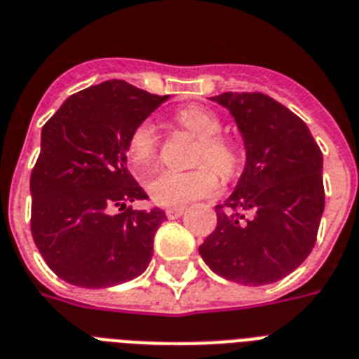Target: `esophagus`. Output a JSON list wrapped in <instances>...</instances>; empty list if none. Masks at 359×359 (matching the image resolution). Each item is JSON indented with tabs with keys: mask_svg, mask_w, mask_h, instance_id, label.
<instances>
[{
	"mask_svg": "<svg viewBox=\"0 0 359 359\" xmlns=\"http://www.w3.org/2000/svg\"><path fill=\"white\" fill-rule=\"evenodd\" d=\"M184 206H170V208H165V215H168V219H177L184 214Z\"/></svg>",
	"mask_w": 359,
	"mask_h": 359,
	"instance_id": "34e87169",
	"label": "esophagus"
}]
</instances>
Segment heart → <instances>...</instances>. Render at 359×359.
<instances>
[{"label":"heart","mask_w":359,"mask_h":359,"mask_svg":"<svg viewBox=\"0 0 359 359\" xmlns=\"http://www.w3.org/2000/svg\"><path fill=\"white\" fill-rule=\"evenodd\" d=\"M182 129L199 140L194 164L189 171L162 170L147 180V191L154 203L164 206L186 205L214 194L219 188V177L230 180L241 165V153L234 142L221 136L223 123L212 110L203 107H186L177 112ZM158 151V130L153 121H142L133 130L127 144V154L136 170L153 164Z\"/></svg>","instance_id":"1"}]
</instances>
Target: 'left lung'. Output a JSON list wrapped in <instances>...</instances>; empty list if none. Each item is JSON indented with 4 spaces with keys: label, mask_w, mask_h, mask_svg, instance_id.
Returning <instances> with one entry per match:
<instances>
[{
    "label": "left lung",
    "mask_w": 359,
    "mask_h": 359,
    "mask_svg": "<svg viewBox=\"0 0 359 359\" xmlns=\"http://www.w3.org/2000/svg\"><path fill=\"white\" fill-rule=\"evenodd\" d=\"M234 116L247 164L234 194L215 206L217 226L199 252L226 280H282L316 245L325 210L323 153L297 114L262 92L212 97Z\"/></svg>",
    "instance_id": "obj_1"
}]
</instances>
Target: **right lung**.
<instances>
[{"instance_id": "obj_1", "label": "right lung", "mask_w": 359, "mask_h": 359, "mask_svg": "<svg viewBox=\"0 0 359 359\" xmlns=\"http://www.w3.org/2000/svg\"><path fill=\"white\" fill-rule=\"evenodd\" d=\"M125 81L81 90L42 127L31 173V234L55 275L79 287H109L142 275L164 210L147 201L127 164L133 130L164 103Z\"/></svg>"}]
</instances>
